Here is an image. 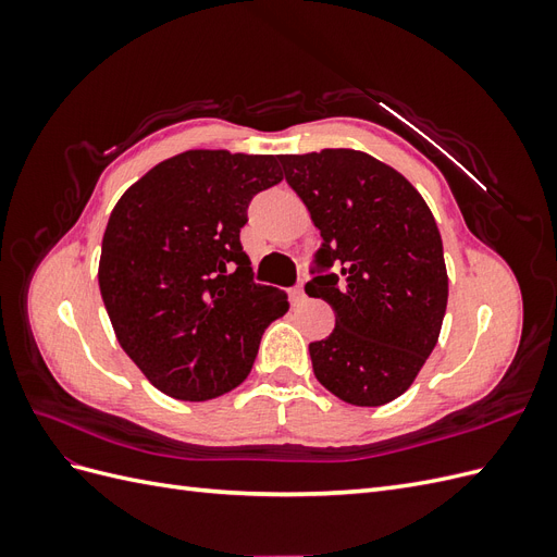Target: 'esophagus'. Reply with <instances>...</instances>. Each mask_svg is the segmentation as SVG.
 <instances>
[{
    "label": "esophagus",
    "instance_id": "34e87169",
    "mask_svg": "<svg viewBox=\"0 0 557 557\" xmlns=\"http://www.w3.org/2000/svg\"><path fill=\"white\" fill-rule=\"evenodd\" d=\"M305 297H307L305 295V281H299L295 288H290V301L297 307V305H301V301H305Z\"/></svg>",
    "mask_w": 557,
    "mask_h": 557
}]
</instances>
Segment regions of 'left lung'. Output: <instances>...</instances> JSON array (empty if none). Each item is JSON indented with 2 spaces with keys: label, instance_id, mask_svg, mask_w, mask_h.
<instances>
[{
  "label": "left lung",
  "instance_id": "1",
  "mask_svg": "<svg viewBox=\"0 0 557 557\" xmlns=\"http://www.w3.org/2000/svg\"><path fill=\"white\" fill-rule=\"evenodd\" d=\"M320 230L307 295L334 311L309 344L315 379L356 407H381L413 383L440 339L448 276L425 199L393 166L348 148L278 156Z\"/></svg>",
  "mask_w": 557,
  "mask_h": 557
}]
</instances>
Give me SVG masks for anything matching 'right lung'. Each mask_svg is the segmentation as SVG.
Instances as JSON below:
<instances>
[{
  "label": "right lung",
  "instance_id": "1",
  "mask_svg": "<svg viewBox=\"0 0 557 557\" xmlns=\"http://www.w3.org/2000/svg\"><path fill=\"white\" fill-rule=\"evenodd\" d=\"M283 178L278 158L188 150L117 201L99 293L117 344L158 391L183 401L230 393L250 372L288 295L256 283L239 234L248 205Z\"/></svg>",
  "mask_w": 557,
  "mask_h": 557
}]
</instances>
